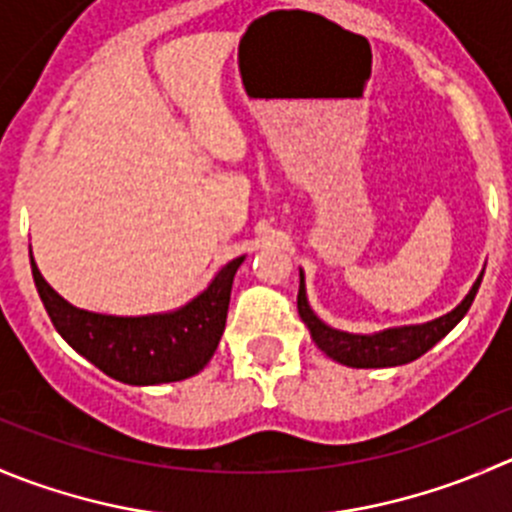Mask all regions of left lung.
Returning a JSON list of instances; mask_svg holds the SVG:
<instances>
[{
    "mask_svg": "<svg viewBox=\"0 0 512 512\" xmlns=\"http://www.w3.org/2000/svg\"><path fill=\"white\" fill-rule=\"evenodd\" d=\"M480 280H483V275L478 277V282L468 292V297L453 312H448V315L438 317L433 322H425V325L395 327V330L377 332V335H350V332L332 330L325 322L317 320L315 312L307 305L302 275L300 292H297V312H300L302 322L310 327V335L315 340V345L325 355H330L332 360L342 362L347 367H395L418 360L420 355H425L435 342L443 340L463 320L465 312L473 305L475 295H478Z\"/></svg>",
    "mask_w": 512,
    "mask_h": 512,
    "instance_id": "obj_1",
    "label": "left lung"
}]
</instances>
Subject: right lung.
Instances as JSON below:
<instances>
[{"instance_id":"right-lung-1","label":"right lung","mask_w":512,"mask_h":512,"mask_svg":"<svg viewBox=\"0 0 512 512\" xmlns=\"http://www.w3.org/2000/svg\"><path fill=\"white\" fill-rule=\"evenodd\" d=\"M245 257L227 262L202 295L170 315L112 317L77 310L44 282L32 277L49 320L59 335L97 365L104 375L127 385H160L197 375L210 362L225 330L232 280Z\"/></svg>"}]
</instances>
